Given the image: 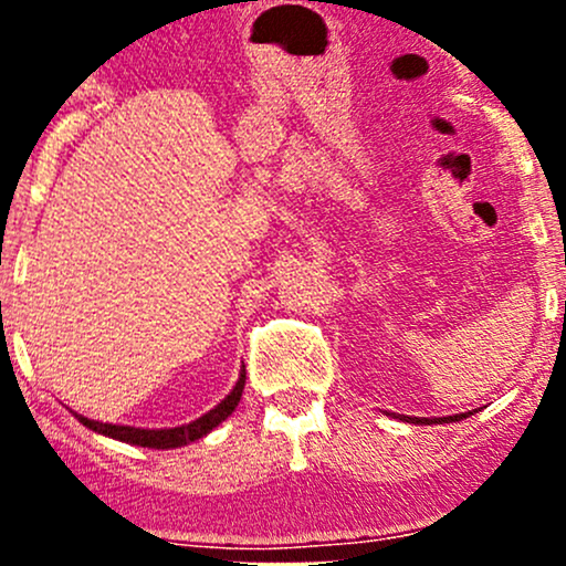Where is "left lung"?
Segmentation results:
<instances>
[{
    "mask_svg": "<svg viewBox=\"0 0 566 566\" xmlns=\"http://www.w3.org/2000/svg\"><path fill=\"white\" fill-rule=\"evenodd\" d=\"M473 412H463V415H447V418H412V415H401L399 420H405V423H415V426H441V423H458V420L469 418ZM396 418V415H394Z\"/></svg>",
    "mask_w": 566,
    "mask_h": 566,
    "instance_id": "8db88e82",
    "label": "left lung"
}]
</instances>
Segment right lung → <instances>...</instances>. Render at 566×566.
I'll return each instance as SVG.
<instances>
[{
	"label": "right lung",
	"mask_w": 566,
	"mask_h": 566,
	"mask_svg": "<svg viewBox=\"0 0 566 566\" xmlns=\"http://www.w3.org/2000/svg\"><path fill=\"white\" fill-rule=\"evenodd\" d=\"M244 380H247V373L242 369V373H239L237 386L231 388V394L226 396L223 401H218L210 412H205L201 418L191 420V423L175 426V428H135V426L101 423V420H90V418H84V415H76V412H74V418L80 420L82 426H87L90 431L101 433V437L125 441V444H135V447H148V450H175V447H186V444H191V441L207 437L210 431H216V428L223 423L226 418H229L233 409H237L239 399H242V391H244Z\"/></svg>",
	"instance_id": "right-lung-1"
}]
</instances>
